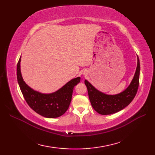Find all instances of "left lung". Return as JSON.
<instances>
[{"mask_svg":"<svg viewBox=\"0 0 155 155\" xmlns=\"http://www.w3.org/2000/svg\"><path fill=\"white\" fill-rule=\"evenodd\" d=\"M137 67L132 81L125 91L115 95H109L103 93L85 80L89 100L91 105L97 113L102 115H109L116 113L130 104L137 93L140 78V61L137 56Z\"/></svg>","mask_w":155,"mask_h":155,"instance_id":"obj_1","label":"left lung"}]
</instances>
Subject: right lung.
I'll list each match as a JSON object with an SVG mask.
<instances>
[{"label":"right lung","mask_w":155,"mask_h":155,"mask_svg":"<svg viewBox=\"0 0 155 155\" xmlns=\"http://www.w3.org/2000/svg\"><path fill=\"white\" fill-rule=\"evenodd\" d=\"M17 78L23 96L30 108L45 118H55L66 112L72 100L74 87L80 81V77L72 79L58 91L43 94L34 91L23 80L21 72V58L17 65Z\"/></svg>","instance_id":"add662e5"}]
</instances>
